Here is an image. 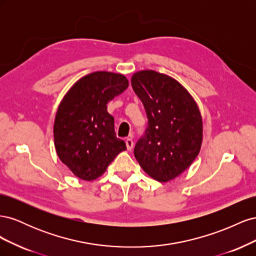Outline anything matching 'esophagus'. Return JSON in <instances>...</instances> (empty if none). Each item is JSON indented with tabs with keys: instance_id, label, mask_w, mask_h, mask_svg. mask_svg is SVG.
<instances>
[{
	"instance_id": "34e87169",
	"label": "esophagus",
	"mask_w": 256,
	"mask_h": 256,
	"mask_svg": "<svg viewBox=\"0 0 256 256\" xmlns=\"http://www.w3.org/2000/svg\"><path fill=\"white\" fill-rule=\"evenodd\" d=\"M126 146H127V150H131L134 148V141H132V138H128L127 140H126Z\"/></svg>"
}]
</instances>
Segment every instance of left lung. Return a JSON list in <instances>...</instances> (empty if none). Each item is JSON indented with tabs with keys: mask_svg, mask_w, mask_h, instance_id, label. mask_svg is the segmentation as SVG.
<instances>
[{
	"mask_svg": "<svg viewBox=\"0 0 256 256\" xmlns=\"http://www.w3.org/2000/svg\"><path fill=\"white\" fill-rule=\"evenodd\" d=\"M148 126L134 147L138 164L154 180L166 182L187 170L200 150L203 122L194 99L172 76L141 70L131 78Z\"/></svg>",
	"mask_w": 256,
	"mask_h": 256,
	"instance_id": "obj_1",
	"label": "left lung"
}]
</instances>
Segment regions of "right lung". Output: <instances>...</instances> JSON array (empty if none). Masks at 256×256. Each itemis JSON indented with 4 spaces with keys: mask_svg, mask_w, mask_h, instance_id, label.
<instances>
[{
    "mask_svg": "<svg viewBox=\"0 0 256 256\" xmlns=\"http://www.w3.org/2000/svg\"><path fill=\"white\" fill-rule=\"evenodd\" d=\"M128 85L124 74L95 72L76 81L60 102L53 126L54 146L60 161L80 180L90 182L102 176L127 150L116 138L106 104Z\"/></svg>",
    "mask_w": 256,
    "mask_h": 256,
    "instance_id": "add662e5",
    "label": "right lung"
}]
</instances>
